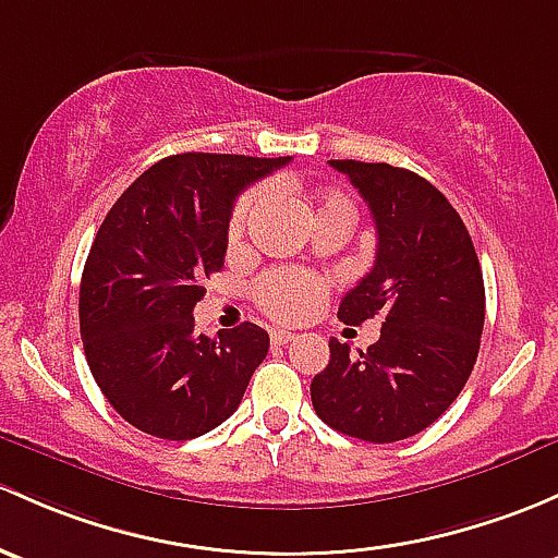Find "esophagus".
I'll return each instance as SVG.
<instances>
[{
  "label": "esophagus",
  "mask_w": 558,
  "mask_h": 558,
  "mask_svg": "<svg viewBox=\"0 0 558 558\" xmlns=\"http://www.w3.org/2000/svg\"><path fill=\"white\" fill-rule=\"evenodd\" d=\"M269 339H272V344H289L291 339H296V333H291L289 328H275Z\"/></svg>",
  "instance_id": "34e87169"
}]
</instances>
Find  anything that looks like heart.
Here are the masks:
<instances>
[{
	"mask_svg": "<svg viewBox=\"0 0 558 558\" xmlns=\"http://www.w3.org/2000/svg\"><path fill=\"white\" fill-rule=\"evenodd\" d=\"M262 197H264V190H251L234 203L230 227H227L230 240H238L240 234L245 232L251 216H254L256 208H259ZM326 208L353 210V205H350V201L344 195L328 192V195L320 197L318 203V210H326ZM318 210H315V214H318ZM326 291L328 289L324 280L315 278V275L310 272H299V269H269V272L262 275L259 283H256L254 296H256V304H259L269 318L294 324V320L310 318V315L324 304Z\"/></svg>",
	"mask_w": 558,
	"mask_h": 558,
	"instance_id": "1",
	"label": "heart"
}]
</instances>
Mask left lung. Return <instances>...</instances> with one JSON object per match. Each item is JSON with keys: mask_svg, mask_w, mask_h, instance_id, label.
I'll return each mask as SVG.
<instances>
[{"mask_svg": "<svg viewBox=\"0 0 558 558\" xmlns=\"http://www.w3.org/2000/svg\"><path fill=\"white\" fill-rule=\"evenodd\" d=\"M348 175L377 225L374 267L339 304V320L379 318L368 350L331 339L310 385L333 430L392 444L433 425L465 387L484 331V278L460 214L422 175L387 162L328 160Z\"/></svg>", "mask_w": 558, "mask_h": 558, "instance_id": "left-lung-1", "label": "left lung"}]
</instances>
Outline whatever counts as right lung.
Returning <instances> with one entry per match:
<instances>
[{"mask_svg": "<svg viewBox=\"0 0 558 558\" xmlns=\"http://www.w3.org/2000/svg\"><path fill=\"white\" fill-rule=\"evenodd\" d=\"M289 157L186 151L144 171L98 227L80 283L87 366L122 420L186 441L240 407L269 350L256 324L205 337L192 310L225 267L234 197Z\"/></svg>", "mask_w": 558, "mask_h": 558, "instance_id": "obj_1", "label": "right lung"}]
</instances>
